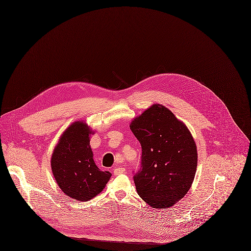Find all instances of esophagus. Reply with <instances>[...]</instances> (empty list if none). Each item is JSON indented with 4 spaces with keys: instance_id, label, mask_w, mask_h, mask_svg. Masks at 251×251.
Wrapping results in <instances>:
<instances>
[{
    "instance_id": "1",
    "label": "esophagus",
    "mask_w": 251,
    "mask_h": 251,
    "mask_svg": "<svg viewBox=\"0 0 251 251\" xmlns=\"http://www.w3.org/2000/svg\"><path fill=\"white\" fill-rule=\"evenodd\" d=\"M125 172H126L125 168H122V167H114V169H113V174H114V176L121 175V174H123V173H125Z\"/></svg>"
}]
</instances>
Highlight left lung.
<instances>
[{
    "instance_id": "left-lung-1",
    "label": "left lung",
    "mask_w": 251,
    "mask_h": 251,
    "mask_svg": "<svg viewBox=\"0 0 251 251\" xmlns=\"http://www.w3.org/2000/svg\"><path fill=\"white\" fill-rule=\"evenodd\" d=\"M130 129L142 146L134 174L140 197L154 208L170 207L184 197L197 168V148L187 127L161 104L133 120Z\"/></svg>"
}]
</instances>
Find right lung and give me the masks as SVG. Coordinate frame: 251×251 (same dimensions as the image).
Instances as JSON below:
<instances>
[{"mask_svg": "<svg viewBox=\"0 0 251 251\" xmlns=\"http://www.w3.org/2000/svg\"><path fill=\"white\" fill-rule=\"evenodd\" d=\"M91 133L85 123L75 122L60 138L51 158L52 173L61 190L81 201L101 192L111 176L100 171L93 160Z\"/></svg>", "mask_w": 251, "mask_h": 251, "instance_id": "add662e5", "label": "right lung"}]
</instances>
